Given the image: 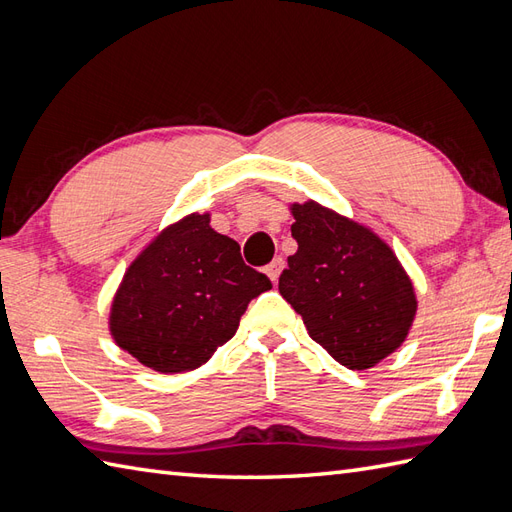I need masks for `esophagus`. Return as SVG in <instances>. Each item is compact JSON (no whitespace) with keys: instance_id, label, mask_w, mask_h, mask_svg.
<instances>
[{"instance_id":"34e87169","label":"esophagus","mask_w":512,"mask_h":512,"mask_svg":"<svg viewBox=\"0 0 512 512\" xmlns=\"http://www.w3.org/2000/svg\"><path fill=\"white\" fill-rule=\"evenodd\" d=\"M283 264H285L283 257H274V259L270 261V264L266 266V274H268L272 283L279 281V274H281V270H283Z\"/></svg>"}]
</instances>
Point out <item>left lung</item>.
<instances>
[{"mask_svg":"<svg viewBox=\"0 0 512 512\" xmlns=\"http://www.w3.org/2000/svg\"><path fill=\"white\" fill-rule=\"evenodd\" d=\"M298 251L279 277L281 296L303 316L313 342L368 370L396 350L417 311L413 283L370 229L318 203L292 205Z\"/></svg>","mask_w":512,"mask_h":512,"instance_id":"8db88e82","label":"left lung"}]
</instances>
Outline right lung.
Returning <instances> with one entry per match:
<instances>
[{
  "instance_id": "add662e5",
  "label": "right lung",
  "mask_w": 512,
  "mask_h": 512,
  "mask_svg": "<svg viewBox=\"0 0 512 512\" xmlns=\"http://www.w3.org/2000/svg\"><path fill=\"white\" fill-rule=\"evenodd\" d=\"M272 287L209 214L170 225L125 272L110 313L114 342L147 368H201L238 331L248 303Z\"/></svg>"
}]
</instances>
